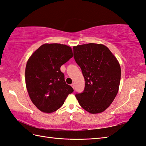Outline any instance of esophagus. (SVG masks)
<instances>
[{"instance_id":"esophagus-1","label":"esophagus","mask_w":146,"mask_h":146,"mask_svg":"<svg viewBox=\"0 0 146 146\" xmlns=\"http://www.w3.org/2000/svg\"><path fill=\"white\" fill-rule=\"evenodd\" d=\"M71 86H72V88L74 89V88H75V84H74V83H72V84H71Z\"/></svg>"}]
</instances>
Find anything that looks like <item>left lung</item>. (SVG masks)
I'll use <instances>...</instances> for the list:
<instances>
[{
  "instance_id": "1",
  "label": "left lung",
  "mask_w": 146,
  "mask_h": 146,
  "mask_svg": "<svg viewBox=\"0 0 146 146\" xmlns=\"http://www.w3.org/2000/svg\"><path fill=\"white\" fill-rule=\"evenodd\" d=\"M74 58L82 71L85 85L75 94L81 107L90 113L104 111L119 90L121 70L117 58L106 46L89 43L73 47Z\"/></svg>"
}]
</instances>
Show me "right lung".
<instances>
[{
  "label": "right lung",
  "mask_w": 146,
  "mask_h": 146,
  "mask_svg": "<svg viewBox=\"0 0 146 146\" xmlns=\"http://www.w3.org/2000/svg\"><path fill=\"white\" fill-rule=\"evenodd\" d=\"M70 46L53 43L41 46L31 55L26 67V85L29 97L39 110H57L73 92L65 82L60 67L73 57Z\"/></svg>",
  "instance_id": "right-lung-1"
}]
</instances>
